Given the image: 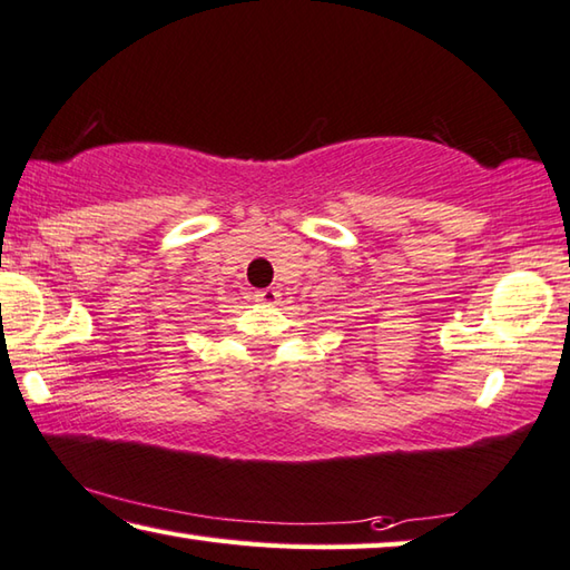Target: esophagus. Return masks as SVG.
Returning <instances> with one entry per match:
<instances>
[{
	"label": "esophagus",
	"mask_w": 570,
	"mask_h": 570,
	"mask_svg": "<svg viewBox=\"0 0 570 570\" xmlns=\"http://www.w3.org/2000/svg\"><path fill=\"white\" fill-rule=\"evenodd\" d=\"M256 302L264 306H276L278 304V292L276 288H264V292H256Z\"/></svg>",
	"instance_id": "esophagus-1"
}]
</instances>
